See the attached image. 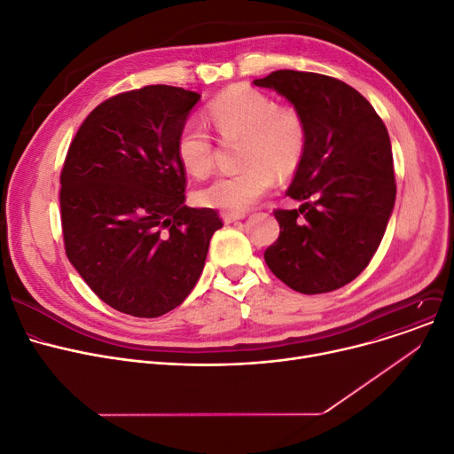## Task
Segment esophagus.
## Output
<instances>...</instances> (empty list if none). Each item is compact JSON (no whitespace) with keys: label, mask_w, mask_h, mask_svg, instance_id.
Here are the masks:
<instances>
[{"label":"esophagus","mask_w":454,"mask_h":454,"mask_svg":"<svg viewBox=\"0 0 454 454\" xmlns=\"http://www.w3.org/2000/svg\"><path fill=\"white\" fill-rule=\"evenodd\" d=\"M222 218H223L225 223H232V222H236V220L246 218V212H223Z\"/></svg>","instance_id":"esophagus-1"}]
</instances>
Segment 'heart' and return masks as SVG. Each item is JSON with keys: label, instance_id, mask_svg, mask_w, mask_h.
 <instances>
[{"label": "heart", "instance_id": "obj_1", "mask_svg": "<svg viewBox=\"0 0 454 454\" xmlns=\"http://www.w3.org/2000/svg\"><path fill=\"white\" fill-rule=\"evenodd\" d=\"M208 121L223 141L242 137L239 163L246 168L216 177L198 192L205 207L244 212L268 194L278 177L301 167L308 148V122L302 112L251 86H231L208 104ZM176 152L192 177H207L215 168V137L191 117L177 133Z\"/></svg>", "mask_w": 454, "mask_h": 454}]
</instances>
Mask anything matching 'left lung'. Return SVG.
Here are the masks:
<instances>
[{
	"mask_svg": "<svg viewBox=\"0 0 454 454\" xmlns=\"http://www.w3.org/2000/svg\"><path fill=\"white\" fill-rule=\"evenodd\" d=\"M256 86L271 88L308 122V148L287 196L299 208H275L277 242L265 263L304 295L350 284L376 254L395 200L388 131L372 104L342 80L278 69Z\"/></svg>",
	"mask_w": 454,
	"mask_h": 454,
	"instance_id": "1",
	"label": "left lung"
}]
</instances>
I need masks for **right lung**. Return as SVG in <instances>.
<instances>
[{"instance_id":"add662e5","label":"right lung","mask_w":454,"mask_h":454,"mask_svg":"<svg viewBox=\"0 0 454 454\" xmlns=\"http://www.w3.org/2000/svg\"><path fill=\"white\" fill-rule=\"evenodd\" d=\"M201 95L145 86L110 97L80 124L60 172L64 247L73 268L114 309L161 317L194 289L215 208L183 205L176 143Z\"/></svg>"}]
</instances>
